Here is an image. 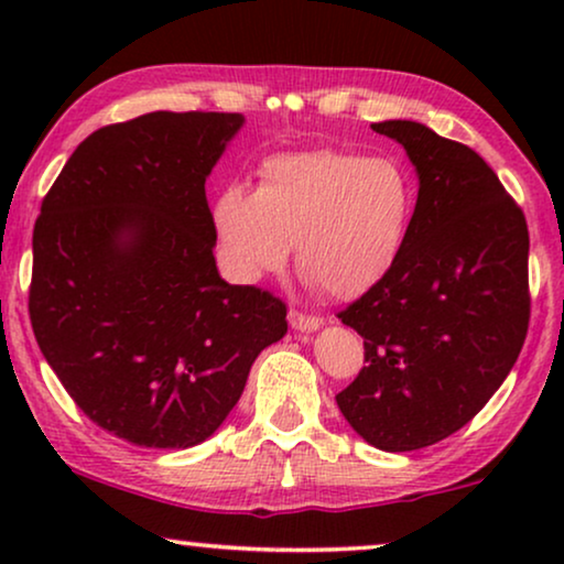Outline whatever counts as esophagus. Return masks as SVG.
<instances>
[{"instance_id":"1","label":"esophagus","mask_w":564,"mask_h":564,"mask_svg":"<svg viewBox=\"0 0 564 564\" xmlns=\"http://www.w3.org/2000/svg\"><path fill=\"white\" fill-rule=\"evenodd\" d=\"M288 321H290V326L295 328V330H315L323 323L318 315H305V313L295 311V307H290Z\"/></svg>"}]
</instances>
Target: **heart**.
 Instances as JSON below:
<instances>
[{
    "mask_svg": "<svg viewBox=\"0 0 564 564\" xmlns=\"http://www.w3.org/2000/svg\"><path fill=\"white\" fill-rule=\"evenodd\" d=\"M413 207V182L398 161L321 149L264 161L257 192L223 189L213 223L241 282L282 269L295 243L307 282L354 300L395 267Z\"/></svg>",
    "mask_w": 564,
    "mask_h": 564,
    "instance_id": "heart-1",
    "label": "heart"
}]
</instances>
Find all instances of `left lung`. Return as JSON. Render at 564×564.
I'll use <instances>...</instances> for the list:
<instances>
[{"label": "left lung", "mask_w": 564, "mask_h": 564, "mask_svg": "<svg viewBox=\"0 0 564 564\" xmlns=\"http://www.w3.org/2000/svg\"><path fill=\"white\" fill-rule=\"evenodd\" d=\"M419 172L395 267L338 313L365 361L336 395L351 429L382 452H413L467 426L527 341L529 228L496 172L465 143L413 120L375 122Z\"/></svg>", "instance_id": "8db88e82"}]
</instances>
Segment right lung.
I'll return each mask as SVG.
<instances>
[{
    "label": "right lung",
    "instance_id": "1",
    "mask_svg": "<svg viewBox=\"0 0 564 564\" xmlns=\"http://www.w3.org/2000/svg\"><path fill=\"white\" fill-rule=\"evenodd\" d=\"M238 112H149L72 153L33 228L28 311L82 413L122 442L187 449L226 421L288 305L215 267L205 180Z\"/></svg>",
    "mask_w": 564,
    "mask_h": 564
}]
</instances>
